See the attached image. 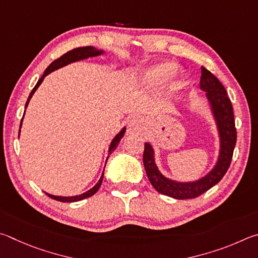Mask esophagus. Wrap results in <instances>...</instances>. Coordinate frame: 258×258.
I'll return each instance as SVG.
<instances>
[{
    "instance_id": "1",
    "label": "esophagus",
    "mask_w": 258,
    "mask_h": 258,
    "mask_svg": "<svg viewBox=\"0 0 258 258\" xmlns=\"http://www.w3.org/2000/svg\"><path fill=\"white\" fill-rule=\"evenodd\" d=\"M146 132V123L142 117L134 116L128 122V133L136 136H142Z\"/></svg>"
}]
</instances>
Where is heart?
<instances>
[{
  "label": "heart",
  "mask_w": 258,
  "mask_h": 258,
  "mask_svg": "<svg viewBox=\"0 0 258 258\" xmlns=\"http://www.w3.org/2000/svg\"><path fill=\"white\" fill-rule=\"evenodd\" d=\"M177 67L174 63L171 62H161L151 67L150 69L146 70L143 79L144 83L152 87H157L162 86L172 78Z\"/></svg>",
  "instance_id": "b5f03b06"
}]
</instances>
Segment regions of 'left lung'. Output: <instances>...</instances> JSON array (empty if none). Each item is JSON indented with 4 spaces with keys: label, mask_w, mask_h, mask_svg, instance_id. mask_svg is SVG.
Masks as SVG:
<instances>
[{
    "label": "left lung",
    "mask_w": 258,
    "mask_h": 258,
    "mask_svg": "<svg viewBox=\"0 0 258 258\" xmlns=\"http://www.w3.org/2000/svg\"><path fill=\"white\" fill-rule=\"evenodd\" d=\"M200 88L205 93L207 107L214 120L219 137V154L213 168L205 175L192 181L170 179L157 166L154 148L150 143H145L143 161L148 180L157 191L175 200L195 198L215 186L229 169L237 142L232 104L223 85L204 67L202 68Z\"/></svg>",
    "instance_id": "1"
}]
</instances>
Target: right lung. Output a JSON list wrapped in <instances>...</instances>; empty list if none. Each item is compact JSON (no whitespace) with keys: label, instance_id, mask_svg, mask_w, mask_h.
<instances>
[{"label":"right lung","instance_id":"add662e5","mask_svg":"<svg viewBox=\"0 0 258 258\" xmlns=\"http://www.w3.org/2000/svg\"><path fill=\"white\" fill-rule=\"evenodd\" d=\"M104 53H105V51H104V49H99V48H96V47H94V46L77 47V48H75V49H71V51H69V52H67L66 54H63V55H62L61 57H58L57 60L53 61V62L51 63V64H49V66L46 68V70L44 71L42 78H40V79L37 81V84H36L34 89L31 90L29 97H28V99H27V102H26L25 108H27V106H28L29 101L31 99V97H33V95L35 94L36 90H37V88L40 86V84L43 83V80H44L45 77L51 74V72H53L54 70L60 69V68H62V67H66V66H68V64H70V63L78 62V61H81V60H86V58H88V57H94V56L103 55ZM25 113H26V111H25ZM25 113H24V116H25ZM24 116H22L21 122H20L19 136H20V130H21L22 120H24ZM124 134H125V126H123V128H122V129L120 130V132L115 135V137L112 139V142H111V144H110V147H108V152H107L108 156L106 157V161H107L108 157H110V155L112 154V153L116 150V147H117V145H119V143H120V141L122 139V137L124 136ZM105 164H106V162H105ZM104 169H105V166H104ZM103 178H104V170H103L101 178H99L97 183L95 184L94 187L90 188L89 190L85 191V192H83V194H80V195H76V196H55V195H52V194H48V192H45V194H46V195H47L48 197H51V198H53V200L58 201V202H63V203L78 202V201H81V200H85V198H88V197H90V196H93L94 194L98 190L99 187H101L102 181H103Z\"/></svg>","mask_w":258,"mask_h":258}]
</instances>
